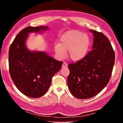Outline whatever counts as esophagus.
<instances>
[{
    "mask_svg": "<svg viewBox=\"0 0 123 123\" xmlns=\"http://www.w3.org/2000/svg\"><path fill=\"white\" fill-rule=\"evenodd\" d=\"M67 64H66V63H64V64H62V68H66V67H67Z\"/></svg>",
    "mask_w": 123,
    "mask_h": 123,
    "instance_id": "34e87169",
    "label": "esophagus"
}]
</instances>
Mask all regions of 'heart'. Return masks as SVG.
Here are the masks:
<instances>
[{
	"label": "heart",
	"instance_id": "obj_1",
	"mask_svg": "<svg viewBox=\"0 0 123 123\" xmlns=\"http://www.w3.org/2000/svg\"><path fill=\"white\" fill-rule=\"evenodd\" d=\"M91 45L88 35L77 30H71L62 35L59 43L55 44L54 51L57 56L62 58L68 51V57L73 62H79L88 54Z\"/></svg>",
	"mask_w": 123,
	"mask_h": 123
}]
</instances>
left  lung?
Returning a JSON list of instances; mask_svg holds the SVG:
<instances>
[{
  "instance_id": "1",
  "label": "left lung",
  "mask_w": 123,
  "mask_h": 123,
  "mask_svg": "<svg viewBox=\"0 0 123 123\" xmlns=\"http://www.w3.org/2000/svg\"><path fill=\"white\" fill-rule=\"evenodd\" d=\"M92 50L82 60L68 65V85L77 98L93 97L108 83L113 68L115 54L109 40L102 33L93 30Z\"/></svg>"
}]
</instances>
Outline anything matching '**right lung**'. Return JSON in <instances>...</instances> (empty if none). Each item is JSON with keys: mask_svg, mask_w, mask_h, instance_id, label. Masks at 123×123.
I'll use <instances>...</instances> for the list:
<instances>
[{"mask_svg": "<svg viewBox=\"0 0 123 123\" xmlns=\"http://www.w3.org/2000/svg\"><path fill=\"white\" fill-rule=\"evenodd\" d=\"M48 28L43 25L25 28L17 35L9 49L11 79L18 90L30 98H37L45 94L52 77L63 64L45 52L30 51L26 46L30 33H42Z\"/></svg>", "mask_w": 123, "mask_h": 123, "instance_id": "obj_1", "label": "right lung"}]
</instances>
